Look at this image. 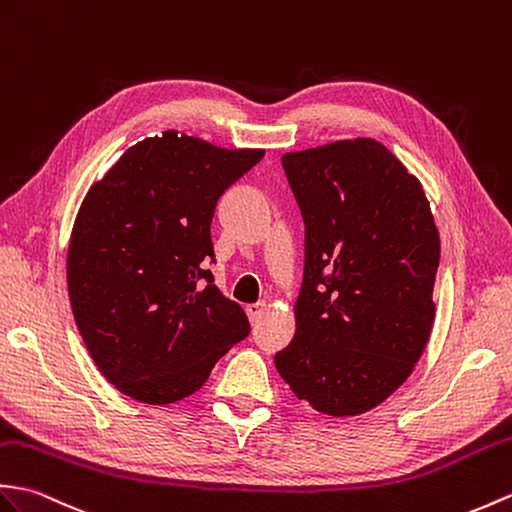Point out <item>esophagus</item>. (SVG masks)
I'll return each mask as SVG.
<instances>
[{"instance_id": "esophagus-1", "label": "esophagus", "mask_w": 512, "mask_h": 512, "mask_svg": "<svg viewBox=\"0 0 512 512\" xmlns=\"http://www.w3.org/2000/svg\"><path fill=\"white\" fill-rule=\"evenodd\" d=\"M264 310H266V303H251V305H246L248 320H251V323L255 325L257 320L261 318V314H264Z\"/></svg>"}]
</instances>
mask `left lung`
<instances>
[{
  "label": "left lung",
  "instance_id": "left-lung-1",
  "mask_svg": "<svg viewBox=\"0 0 512 512\" xmlns=\"http://www.w3.org/2000/svg\"><path fill=\"white\" fill-rule=\"evenodd\" d=\"M305 222L296 334L283 382L331 417H355L412 373L434 325L441 242L417 176L375 139L281 157Z\"/></svg>",
  "mask_w": 512,
  "mask_h": 512
}]
</instances>
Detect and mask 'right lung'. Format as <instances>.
I'll use <instances>...</instances> for the list:
<instances>
[{"mask_svg":"<svg viewBox=\"0 0 512 512\" xmlns=\"http://www.w3.org/2000/svg\"><path fill=\"white\" fill-rule=\"evenodd\" d=\"M264 157L165 130L91 185L71 231V312L100 373L150 406L181 401L251 334L205 268L218 198Z\"/></svg>","mask_w":512,"mask_h":512,"instance_id":"right-lung-1","label":"right lung"}]
</instances>
